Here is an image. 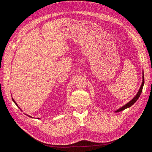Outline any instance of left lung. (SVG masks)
<instances>
[{
    "instance_id": "obj_1",
    "label": "left lung",
    "mask_w": 152,
    "mask_h": 152,
    "mask_svg": "<svg viewBox=\"0 0 152 152\" xmlns=\"http://www.w3.org/2000/svg\"><path fill=\"white\" fill-rule=\"evenodd\" d=\"M144 84H145V80H144V73H142V84L141 85V87H140V89L138 91V93H137V94L136 95L135 97L133 98L131 101H130L129 102L127 103L126 104H125L124 106H123L122 107H121V108H119L118 110H117V111L115 112H121V111H122V110H125L127 108H129L130 107H131V106L134 104L136 101L138 99V98H140V96L141 95V93L142 92V87H143V86H144Z\"/></svg>"
}]
</instances>
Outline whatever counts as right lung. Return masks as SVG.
I'll use <instances>...</instances> for the list:
<instances>
[{
    "mask_svg": "<svg viewBox=\"0 0 152 152\" xmlns=\"http://www.w3.org/2000/svg\"><path fill=\"white\" fill-rule=\"evenodd\" d=\"M12 101H13V102H14V103H15V104H16V105H17V104H16V102H15V100H14V99H13V98H12ZM17 106H18V105H17ZM19 108H20V107H19ZM29 117H30V116H29Z\"/></svg>",
    "mask_w": 152,
    "mask_h": 152,
    "instance_id": "1",
    "label": "right lung"
}]
</instances>
